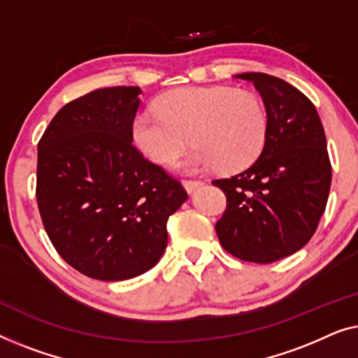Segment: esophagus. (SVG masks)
<instances>
[{"instance_id":"esophagus-1","label":"esophagus","mask_w":358,"mask_h":358,"mask_svg":"<svg viewBox=\"0 0 358 358\" xmlns=\"http://www.w3.org/2000/svg\"><path fill=\"white\" fill-rule=\"evenodd\" d=\"M181 183H183L185 189L188 191V193H193L196 188H199V186L204 185L203 181H199V180H183V181H181Z\"/></svg>"}]
</instances>
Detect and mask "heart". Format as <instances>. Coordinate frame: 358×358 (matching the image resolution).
I'll use <instances>...</instances> for the list:
<instances>
[{"mask_svg":"<svg viewBox=\"0 0 358 358\" xmlns=\"http://www.w3.org/2000/svg\"><path fill=\"white\" fill-rule=\"evenodd\" d=\"M269 117L251 90L229 85L181 87L155 100V112L139 113L131 136L141 152L159 165H173L188 145L189 170L213 167L234 173L250 167L263 152Z\"/></svg>","mask_w":358,"mask_h":358,"instance_id":"1","label":"heart"}]
</instances>
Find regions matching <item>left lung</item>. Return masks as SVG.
I'll list each match as a JSON object with an SVG mask.
<instances>
[{
	"label": "left lung",
	"instance_id": "1",
	"mask_svg": "<svg viewBox=\"0 0 358 358\" xmlns=\"http://www.w3.org/2000/svg\"><path fill=\"white\" fill-rule=\"evenodd\" d=\"M253 83L269 117L264 149L250 169L214 180L227 198L215 224L235 258L268 264L308 243L326 209L331 162L323 124L311 100L264 73L236 74Z\"/></svg>",
	"mask_w": 358,
	"mask_h": 358
}]
</instances>
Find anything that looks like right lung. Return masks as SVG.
Listing matches in <instances>:
<instances>
[{
	"label": "right lung",
	"instance_id": "add662e5",
	"mask_svg": "<svg viewBox=\"0 0 358 358\" xmlns=\"http://www.w3.org/2000/svg\"><path fill=\"white\" fill-rule=\"evenodd\" d=\"M139 87L97 89L64 105L38 141L37 204L58 255L87 278L124 280L157 264L167 220L188 198L144 157L131 128Z\"/></svg>",
	"mask_w": 358,
	"mask_h": 358
}]
</instances>
